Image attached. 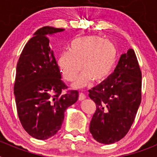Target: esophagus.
Here are the masks:
<instances>
[{
  "instance_id": "esophagus-1",
  "label": "esophagus",
  "mask_w": 157,
  "mask_h": 157,
  "mask_svg": "<svg viewBox=\"0 0 157 157\" xmlns=\"http://www.w3.org/2000/svg\"><path fill=\"white\" fill-rule=\"evenodd\" d=\"M86 95H84L83 94H79V96H78V101H83L84 99H86Z\"/></svg>"
}]
</instances>
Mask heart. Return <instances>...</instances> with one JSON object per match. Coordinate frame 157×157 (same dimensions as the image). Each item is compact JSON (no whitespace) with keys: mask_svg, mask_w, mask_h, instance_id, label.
<instances>
[{"mask_svg":"<svg viewBox=\"0 0 157 157\" xmlns=\"http://www.w3.org/2000/svg\"><path fill=\"white\" fill-rule=\"evenodd\" d=\"M118 61L117 48L111 41L98 35H83L72 40L70 51H63L57 64L63 78L73 82L82 67V73L73 84L74 88H83L109 79Z\"/></svg>","mask_w":157,"mask_h":157,"instance_id":"obj_1","label":"heart"}]
</instances>
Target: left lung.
<instances>
[{
    "label": "left lung",
    "instance_id": "left-lung-1",
    "mask_svg": "<svg viewBox=\"0 0 157 157\" xmlns=\"http://www.w3.org/2000/svg\"><path fill=\"white\" fill-rule=\"evenodd\" d=\"M141 73L135 52L122 54L113 74L105 82L89 90L96 103L90 125L93 138L110 145L127 134L141 104Z\"/></svg>",
    "mask_w": 157,
    "mask_h": 157
}]
</instances>
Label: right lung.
Wrapping results in <instances>:
<instances>
[{"label":"right lung","instance_id":"add662e5","mask_svg":"<svg viewBox=\"0 0 157 157\" xmlns=\"http://www.w3.org/2000/svg\"><path fill=\"white\" fill-rule=\"evenodd\" d=\"M64 29L44 27L34 33L23 48L16 67L14 94L18 116L31 137L46 140L61 128L64 112L78 98V92L68 91L48 36Z\"/></svg>","mask_w":157,"mask_h":157}]
</instances>
